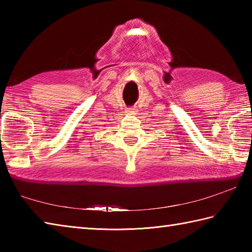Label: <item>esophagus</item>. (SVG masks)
Returning a JSON list of instances; mask_svg holds the SVG:
<instances>
[{
  "label": "esophagus",
  "mask_w": 252,
  "mask_h": 252,
  "mask_svg": "<svg viewBox=\"0 0 252 252\" xmlns=\"http://www.w3.org/2000/svg\"><path fill=\"white\" fill-rule=\"evenodd\" d=\"M127 110H129V111H133V109H132V108H129Z\"/></svg>",
  "instance_id": "obj_1"
}]
</instances>
